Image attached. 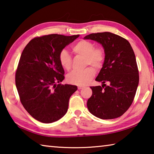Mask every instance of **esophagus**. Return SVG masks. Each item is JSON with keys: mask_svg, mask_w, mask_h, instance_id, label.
Listing matches in <instances>:
<instances>
[{"mask_svg": "<svg viewBox=\"0 0 154 154\" xmlns=\"http://www.w3.org/2000/svg\"><path fill=\"white\" fill-rule=\"evenodd\" d=\"M82 88H83V86H80V85L79 86H78V90H81L82 89Z\"/></svg>", "mask_w": 154, "mask_h": 154, "instance_id": "esophagus-1", "label": "esophagus"}]
</instances>
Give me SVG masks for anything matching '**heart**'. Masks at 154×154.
<instances>
[{"label": "heart", "mask_w": 154, "mask_h": 154, "mask_svg": "<svg viewBox=\"0 0 154 154\" xmlns=\"http://www.w3.org/2000/svg\"><path fill=\"white\" fill-rule=\"evenodd\" d=\"M72 51L78 55L85 57V66L92 65L96 69L102 66L105 60V51L101 47L94 48V44L87 40H80L72 46ZM60 64L64 69L69 71L71 68L72 58L66 49H62L59 54ZM95 71L92 67H87L82 71H74L67 75V81L71 84L85 85L92 79Z\"/></svg>", "instance_id": "heart-1"}]
</instances>
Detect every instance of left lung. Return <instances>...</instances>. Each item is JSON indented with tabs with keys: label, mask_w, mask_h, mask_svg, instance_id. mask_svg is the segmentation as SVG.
Instances as JSON below:
<instances>
[{
	"label": "left lung",
	"mask_w": 154,
	"mask_h": 154,
	"mask_svg": "<svg viewBox=\"0 0 154 154\" xmlns=\"http://www.w3.org/2000/svg\"><path fill=\"white\" fill-rule=\"evenodd\" d=\"M84 39L101 44L105 55L102 69L96 78L103 85L90 87L92 94L87 102L88 110L103 119L119 118L132 105L139 85L133 49L126 39L109 32L90 34ZM106 82L109 86L104 84Z\"/></svg>",
	"instance_id": "8db88e82"
}]
</instances>
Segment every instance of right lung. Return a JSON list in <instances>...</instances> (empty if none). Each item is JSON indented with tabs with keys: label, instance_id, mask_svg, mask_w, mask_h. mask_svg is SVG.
<instances>
[{
	"label": "right lung",
	"instance_id": "add662e5",
	"mask_svg": "<svg viewBox=\"0 0 154 154\" xmlns=\"http://www.w3.org/2000/svg\"><path fill=\"white\" fill-rule=\"evenodd\" d=\"M79 36L57 34L35 37L25 47L15 73V85L23 106L42 123L58 121L66 113L76 85L65 84L59 54ZM58 82L59 85H57Z\"/></svg>",
	"mask_w": 154,
	"mask_h": 154
}]
</instances>
